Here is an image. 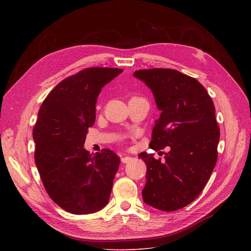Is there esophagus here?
Instances as JSON below:
<instances>
[{"instance_id":"obj_1","label":"esophagus","mask_w":251,"mask_h":251,"mask_svg":"<svg viewBox=\"0 0 251 251\" xmlns=\"http://www.w3.org/2000/svg\"><path fill=\"white\" fill-rule=\"evenodd\" d=\"M131 160H132V158H131V157H129V156H126V157H122V158H121V162H122V163H124V164L129 163Z\"/></svg>"}]
</instances>
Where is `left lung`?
<instances>
[{
    "label": "left lung",
    "mask_w": 251,
    "mask_h": 251,
    "mask_svg": "<svg viewBox=\"0 0 251 251\" xmlns=\"http://www.w3.org/2000/svg\"><path fill=\"white\" fill-rule=\"evenodd\" d=\"M152 90L160 118L152 131L151 149L170 147L165 162L153 154H139L147 166L144 201L173 211L194 201L217 164L220 128L216 108L205 88L194 77L170 68L134 73Z\"/></svg>",
    "instance_id": "8db88e82"
}]
</instances>
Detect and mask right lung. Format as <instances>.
<instances>
[{
  "mask_svg": "<svg viewBox=\"0 0 251 251\" xmlns=\"http://www.w3.org/2000/svg\"><path fill=\"white\" fill-rule=\"evenodd\" d=\"M123 69L90 67L60 81L43 102L32 136L34 162L50 199L64 210L87 214L109 201L120 159L109 149H84L101 88Z\"/></svg>",
  "mask_w": 251,
  "mask_h": 251,
  "instance_id": "add662e5",
  "label": "right lung"
}]
</instances>
